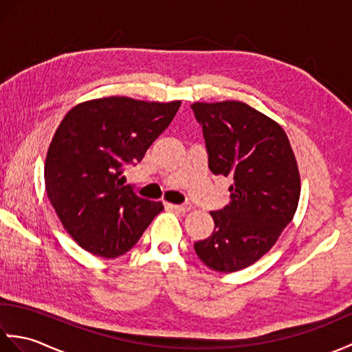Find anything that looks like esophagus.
<instances>
[{
  "label": "esophagus",
  "mask_w": 352,
  "mask_h": 352,
  "mask_svg": "<svg viewBox=\"0 0 352 352\" xmlns=\"http://www.w3.org/2000/svg\"><path fill=\"white\" fill-rule=\"evenodd\" d=\"M168 208L170 210H175V212H180V213H188L190 210V206H178V204H166Z\"/></svg>",
  "instance_id": "34e87169"
}]
</instances>
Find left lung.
<instances>
[{
  "label": "left lung",
  "instance_id": "obj_1",
  "mask_svg": "<svg viewBox=\"0 0 352 352\" xmlns=\"http://www.w3.org/2000/svg\"><path fill=\"white\" fill-rule=\"evenodd\" d=\"M190 107L203 126L208 168L233 180L230 203L210 213L212 236L193 246L213 271H241L263 257L294 219L301 193L294 149L280 124L248 104Z\"/></svg>",
  "mask_w": 352,
  "mask_h": 352
}]
</instances>
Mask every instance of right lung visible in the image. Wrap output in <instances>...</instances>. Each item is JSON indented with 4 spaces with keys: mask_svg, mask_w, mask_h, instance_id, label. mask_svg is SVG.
I'll use <instances>...</instances> for the list:
<instances>
[{
    "mask_svg": "<svg viewBox=\"0 0 352 352\" xmlns=\"http://www.w3.org/2000/svg\"><path fill=\"white\" fill-rule=\"evenodd\" d=\"M180 106L107 96L81 102L62 119L45 160V189L65 230L87 252L122 256L163 210L160 201L124 186L122 172L144 159Z\"/></svg>",
    "mask_w": 352,
    "mask_h": 352,
    "instance_id": "1",
    "label": "right lung"
}]
</instances>
